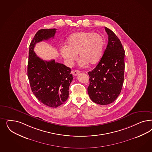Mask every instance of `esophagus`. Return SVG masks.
<instances>
[{
	"mask_svg": "<svg viewBox=\"0 0 152 152\" xmlns=\"http://www.w3.org/2000/svg\"><path fill=\"white\" fill-rule=\"evenodd\" d=\"M80 73V71H79V70H74L72 72V74H73L74 76H77Z\"/></svg>",
	"mask_w": 152,
	"mask_h": 152,
	"instance_id": "1",
	"label": "esophagus"
}]
</instances>
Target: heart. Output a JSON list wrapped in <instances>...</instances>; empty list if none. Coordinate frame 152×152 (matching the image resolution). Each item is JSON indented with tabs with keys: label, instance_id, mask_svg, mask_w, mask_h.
<instances>
[{
	"label": "heart",
	"instance_id": "1",
	"mask_svg": "<svg viewBox=\"0 0 152 152\" xmlns=\"http://www.w3.org/2000/svg\"><path fill=\"white\" fill-rule=\"evenodd\" d=\"M104 46L102 36L98 33L80 31L71 34L67 41V47L60 48V54L69 64L77 59L78 54L80 64L94 65L102 58Z\"/></svg>",
	"mask_w": 152,
	"mask_h": 152
}]
</instances>
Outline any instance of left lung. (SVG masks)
<instances>
[{
  "label": "left lung",
  "instance_id": "left-lung-1",
  "mask_svg": "<svg viewBox=\"0 0 152 152\" xmlns=\"http://www.w3.org/2000/svg\"><path fill=\"white\" fill-rule=\"evenodd\" d=\"M108 36L106 49L96 67L89 72L88 93L94 103L106 105L118 98L124 79L125 50L121 41L111 29L105 27Z\"/></svg>",
  "mask_w": 152,
  "mask_h": 152
}]
</instances>
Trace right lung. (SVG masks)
I'll return each mask as SVG.
<instances>
[{
  "instance_id": "1",
  "label": "right lung",
  "mask_w": 152,
  "mask_h": 152,
  "mask_svg": "<svg viewBox=\"0 0 152 152\" xmlns=\"http://www.w3.org/2000/svg\"><path fill=\"white\" fill-rule=\"evenodd\" d=\"M56 29L37 31L29 45L27 75L31 90L41 102L51 107L63 104L69 97V86L73 80L71 69L55 60L45 61L34 52L35 45L54 38Z\"/></svg>"
}]
</instances>
